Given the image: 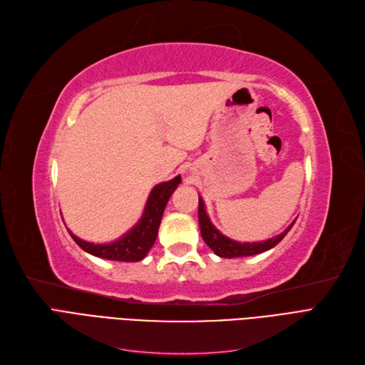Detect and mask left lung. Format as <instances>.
I'll list each match as a JSON object with an SVG mask.
<instances>
[{
	"instance_id": "8db88e82",
	"label": "left lung",
	"mask_w": 365,
	"mask_h": 365,
	"mask_svg": "<svg viewBox=\"0 0 365 365\" xmlns=\"http://www.w3.org/2000/svg\"><path fill=\"white\" fill-rule=\"evenodd\" d=\"M197 219H199V226H200V235H202L204 242L210 246V249L215 252L216 255L222 258H237V257H250V255H257L261 252H266V250L274 247L278 245L282 238L287 235V232L292 230V226L294 222L288 226V228L281 232L279 235H276L273 238H269L266 242H257V243H240L231 240L226 235H223L220 231L216 230V226L211 223L210 217L207 216L205 205L202 197L199 196V210H197Z\"/></svg>"
}]
</instances>
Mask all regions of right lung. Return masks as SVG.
Listing matches in <instances>:
<instances>
[{
	"instance_id": "right-lung-1",
	"label": "right lung",
	"mask_w": 365,
	"mask_h": 365,
	"mask_svg": "<svg viewBox=\"0 0 365 365\" xmlns=\"http://www.w3.org/2000/svg\"><path fill=\"white\" fill-rule=\"evenodd\" d=\"M180 182H181V177L178 175V177H175L170 181L155 185L153 188V192L149 193L148 202L140 220L137 222L135 226H133L127 234H123L120 238H118L116 242L95 245V243L81 240V238L73 235L71 231L69 234L73 238V242L77 243L83 250H86L87 254H92L95 257L104 258V259H113V261H125V262L140 261L146 257L149 249L154 246L163 212H165L168 200Z\"/></svg>"
}]
</instances>
